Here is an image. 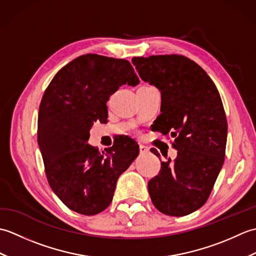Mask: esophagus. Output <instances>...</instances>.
<instances>
[{"label":"esophagus","instance_id":"esophagus-1","mask_svg":"<svg viewBox=\"0 0 256 256\" xmlns=\"http://www.w3.org/2000/svg\"><path fill=\"white\" fill-rule=\"evenodd\" d=\"M148 146H145L143 144H140V154H145V153H148Z\"/></svg>","mask_w":256,"mask_h":256}]
</instances>
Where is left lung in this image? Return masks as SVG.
Wrapping results in <instances>:
<instances>
[{"label":"left lung","instance_id":"8db88e82","mask_svg":"<svg viewBox=\"0 0 256 256\" xmlns=\"http://www.w3.org/2000/svg\"><path fill=\"white\" fill-rule=\"evenodd\" d=\"M145 82L160 91L155 131L172 138L174 160L160 162L148 182L152 202L162 214L187 216L201 208L214 186L226 156L228 122L219 91L204 70L182 55L134 57ZM157 157L160 153L150 148Z\"/></svg>","mask_w":256,"mask_h":256}]
</instances>
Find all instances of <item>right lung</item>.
<instances>
[{"label":"right lung","mask_w":256,"mask_h":256,"mask_svg":"<svg viewBox=\"0 0 256 256\" xmlns=\"http://www.w3.org/2000/svg\"><path fill=\"white\" fill-rule=\"evenodd\" d=\"M126 84H140L130 62L86 54L59 70L42 98L37 140L47 180L78 214L106 209L118 178L138 155V143L130 138L102 153L86 144L94 122H106L108 98Z\"/></svg>","instance_id":"obj_1"}]
</instances>
